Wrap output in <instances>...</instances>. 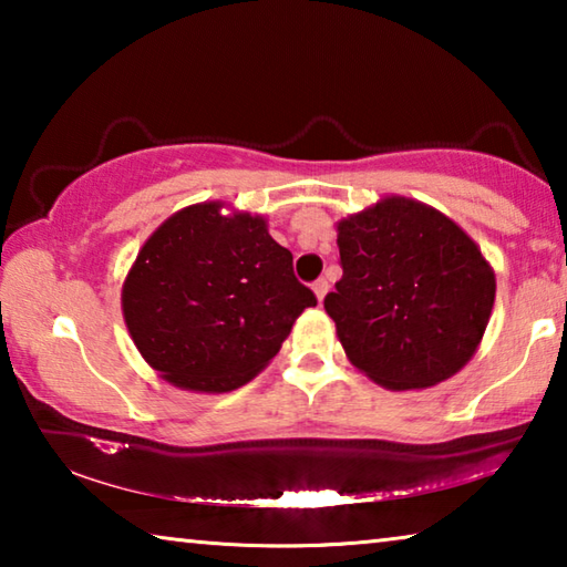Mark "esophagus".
<instances>
[{
    "label": "esophagus",
    "mask_w": 567,
    "mask_h": 567,
    "mask_svg": "<svg viewBox=\"0 0 567 567\" xmlns=\"http://www.w3.org/2000/svg\"><path fill=\"white\" fill-rule=\"evenodd\" d=\"M312 290H315V295H318V300L322 302L324 295H328V290H330V285H328V280H324V277H320V280H315Z\"/></svg>",
    "instance_id": "1"
}]
</instances>
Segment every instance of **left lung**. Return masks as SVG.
<instances>
[{
	"label": "left lung",
	"mask_w": 567,
	"mask_h": 567,
	"mask_svg": "<svg viewBox=\"0 0 567 567\" xmlns=\"http://www.w3.org/2000/svg\"><path fill=\"white\" fill-rule=\"evenodd\" d=\"M342 280L324 297L350 362L388 390L430 388L477 350L495 275L453 219L388 197L338 225Z\"/></svg>",
	"instance_id": "8db88e82"
}]
</instances>
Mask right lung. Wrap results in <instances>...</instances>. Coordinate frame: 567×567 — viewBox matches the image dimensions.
Segmentation results:
<instances>
[{
  "mask_svg": "<svg viewBox=\"0 0 567 567\" xmlns=\"http://www.w3.org/2000/svg\"><path fill=\"white\" fill-rule=\"evenodd\" d=\"M192 205L162 223L124 280L134 344L177 388L227 392L252 380L318 297L262 217Z\"/></svg>",
  "mask_w": 567,
  "mask_h": 567,
  "instance_id": "add662e5",
  "label": "right lung"
}]
</instances>
